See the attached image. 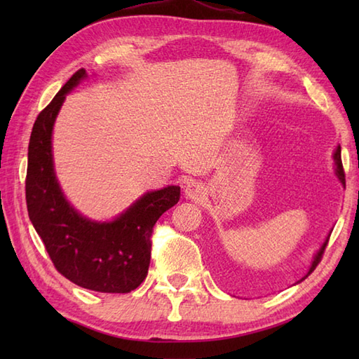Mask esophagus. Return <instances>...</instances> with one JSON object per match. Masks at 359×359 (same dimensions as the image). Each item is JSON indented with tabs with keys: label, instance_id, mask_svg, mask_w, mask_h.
Wrapping results in <instances>:
<instances>
[{
	"label": "esophagus",
	"instance_id": "34e87169",
	"mask_svg": "<svg viewBox=\"0 0 359 359\" xmlns=\"http://www.w3.org/2000/svg\"><path fill=\"white\" fill-rule=\"evenodd\" d=\"M184 193H185L187 199H191V201H201V199H203V197H205L203 187L199 184V182H196V180L187 182Z\"/></svg>",
	"mask_w": 359,
	"mask_h": 359
}]
</instances>
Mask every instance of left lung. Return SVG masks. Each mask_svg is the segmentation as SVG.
<instances>
[{
	"label": "left lung",
	"mask_w": 359,
	"mask_h": 359,
	"mask_svg": "<svg viewBox=\"0 0 359 359\" xmlns=\"http://www.w3.org/2000/svg\"><path fill=\"white\" fill-rule=\"evenodd\" d=\"M333 158H334V174H337V177L339 179V182L342 185H344V188H346V175H344V170H342V162H341V148L339 147H337V149H334V152H333ZM330 234H332V230H330V233L327 234V238H325V241L323 242V245L319 247V250L316 251V255L313 256V261H311V265H310V269H309V271L304 274V276L296 282V284H299V282H302L304 279L306 278H309V274L313 271L315 269H316V265L319 264V261H321V257H323V255H324V250H325V247H327V242H329V238H330ZM225 270V269H224ZM222 270V274H225L226 271H224ZM226 278V276H225Z\"/></svg>",
	"instance_id": "left-lung-1"
}]
</instances>
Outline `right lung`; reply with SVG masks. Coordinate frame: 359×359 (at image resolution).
Wrapping results in <instances>:
<instances>
[{"label": "right lung", "instance_id": "1", "mask_svg": "<svg viewBox=\"0 0 359 359\" xmlns=\"http://www.w3.org/2000/svg\"><path fill=\"white\" fill-rule=\"evenodd\" d=\"M88 77L75 72L36 117L27 152L29 219L55 269L74 284L100 293H129L144 280L152 226L180 199V187L144 193L112 220H93L75 210L58 184L52 131L66 95Z\"/></svg>", "mask_w": 359, "mask_h": 359}]
</instances>
